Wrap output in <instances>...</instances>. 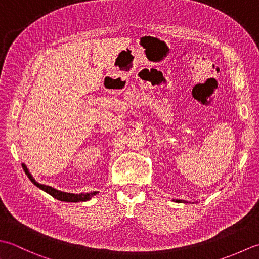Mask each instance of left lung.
Here are the masks:
<instances>
[{
  "instance_id": "obj_1",
  "label": "left lung",
  "mask_w": 259,
  "mask_h": 259,
  "mask_svg": "<svg viewBox=\"0 0 259 259\" xmlns=\"http://www.w3.org/2000/svg\"><path fill=\"white\" fill-rule=\"evenodd\" d=\"M177 202H180V200H177Z\"/></svg>"
}]
</instances>
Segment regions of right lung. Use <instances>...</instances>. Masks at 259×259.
<instances>
[{
    "label": "right lung",
    "mask_w": 259,
    "mask_h": 259,
    "mask_svg": "<svg viewBox=\"0 0 259 259\" xmlns=\"http://www.w3.org/2000/svg\"><path fill=\"white\" fill-rule=\"evenodd\" d=\"M22 167L23 170L25 172L26 176H28V178L31 180V182H32L34 186H36L38 188H40L41 190H44V191H46L47 193H49L50 196L54 197L55 199L57 200H60V201H66V202H79V201H87V200L92 199L95 194H96L97 192H91V193H81V194H73V193H67V192H62V191H59V190H56L54 188H51L49 186H45V184H40L36 182L33 177L31 176L28 167L25 166V164H22Z\"/></svg>",
    "instance_id": "1"
}]
</instances>
